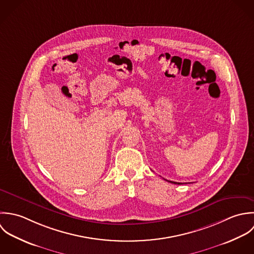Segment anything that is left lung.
I'll list each match as a JSON object with an SVG mask.
<instances>
[{"label": "left lung", "mask_w": 254, "mask_h": 254, "mask_svg": "<svg viewBox=\"0 0 254 254\" xmlns=\"http://www.w3.org/2000/svg\"><path fill=\"white\" fill-rule=\"evenodd\" d=\"M167 181V180H166ZM169 183H172V184H175V185H183L182 183H177V182H172V181H168Z\"/></svg>", "instance_id": "8db88e82"}]
</instances>
